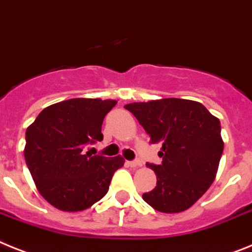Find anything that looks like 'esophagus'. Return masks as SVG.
<instances>
[{
    "label": "esophagus",
    "mask_w": 252,
    "mask_h": 252,
    "mask_svg": "<svg viewBox=\"0 0 252 252\" xmlns=\"http://www.w3.org/2000/svg\"><path fill=\"white\" fill-rule=\"evenodd\" d=\"M126 165L130 168H137V166H141V162L139 160H132V161H126Z\"/></svg>",
    "instance_id": "1"
}]
</instances>
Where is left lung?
I'll return each mask as SVG.
<instances>
[{
	"instance_id": "8db88e82",
	"label": "left lung",
	"mask_w": 252,
	"mask_h": 252,
	"mask_svg": "<svg viewBox=\"0 0 252 252\" xmlns=\"http://www.w3.org/2000/svg\"><path fill=\"white\" fill-rule=\"evenodd\" d=\"M149 134L162 145L160 165L147 164L158 177L156 187L142 194L161 213H181L208 191L223 154L220 122L200 102L162 98L126 105Z\"/></svg>"
}]
</instances>
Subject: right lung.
<instances>
[{
    "label": "right lung",
    "mask_w": 252,
    "mask_h": 252,
    "mask_svg": "<svg viewBox=\"0 0 252 252\" xmlns=\"http://www.w3.org/2000/svg\"><path fill=\"white\" fill-rule=\"evenodd\" d=\"M115 100L71 98L42 110L25 133L24 158L39 193L63 211H82L107 193L122 156L86 152L102 141L101 126Z\"/></svg>",
    "instance_id": "1"
}]
</instances>
